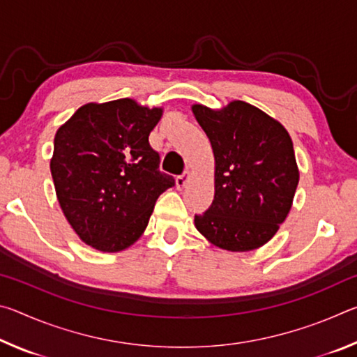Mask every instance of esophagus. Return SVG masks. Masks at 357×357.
Returning a JSON list of instances; mask_svg holds the SVG:
<instances>
[{
    "instance_id": "esophagus-1",
    "label": "esophagus",
    "mask_w": 357,
    "mask_h": 357,
    "mask_svg": "<svg viewBox=\"0 0 357 357\" xmlns=\"http://www.w3.org/2000/svg\"><path fill=\"white\" fill-rule=\"evenodd\" d=\"M187 181H189V172L184 173V174H181V176L176 178V187H178L179 190L184 189L185 184H187Z\"/></svg>"
}]
</instances>
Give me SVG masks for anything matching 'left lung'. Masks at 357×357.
<instances>
[{"mask_svg": "<svg viewBox=\"0 0 357 357\" xmlns=\"http://www.w3.org/2000/svg\"><path fill=\"white\" fill-rule=\"evenodd\" d=\"M215 160L214 200L195 215L211 244L249 252L274 236L291 209L299 170L291 137L269 114L243 100L220 110L193 105Z\"/></svg>", "mask_w": 357, "mask_h": 357, "instance_id": "8db88e82", "label": "left lung"}]
</instances>
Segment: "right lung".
I'll use <instances>...</instances> for the list:
<instances>
[{"mask_svg":"<svg viewBox=\"0 0 357 357\" xmlns=\"http://www.w3.org/2000/svg\"><path fill=\"white\" fill-rule=\"evenodd\" d=\"M162 108L134 99L86 104L56 130L52 178L66 219L84 244L121 252L142 236L162 192L174 185L159 170L149 134Z\"/></svg>","mask_w":357,"mask_h":357,"instance_id":"add662e5","label":"right lung"}]
</instances>
